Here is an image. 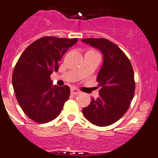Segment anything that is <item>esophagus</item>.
<instances>
[{
  "mask_svg": "<svg viewBox=\"0 0 158 158\" xmlns=\"http://www.w3.org/2000/svg\"><path fill=\"white\" fill-rule=\"evenodd\" d=\"M80 93H81V92L79 91V89H76V88H72L71 89V94L78 95V94H79Z\"/></svg>",
  "mask_w": 158,
  "mask_h": 158,
  "instance_id": "34e87169",
  "label": "esophagus"
}]
</instances>
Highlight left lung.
I'll return each instance as SVG.
<instances>
[{
	"label": "left lung",
	"mask_w": 158,
	"mask_h": 158,
	"mask_svg": "<svg viewBox=\"0 0 158 158\" xmlns=\"http://www.w3.org/2000/svg\"><path fill=\"white\" fill-rule=\"evenodd\" d=\"M82 42L100 50L103 63L96 81L99 96L92 98L82 113L93 124L106 127L119 120L130 107L135 91L134 73L127 56L106 38H85Z\"/></svg>",
	"instance_id": "left-lung-1"
}]
</instances>
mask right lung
Listing matches in <instances>:
<instances>
[{
  "mask_svg": "<svg viewBox=\"0 0 158 158\" xmlns=\"http://www.w3.org/2000/svg\"><path fill=\"white\" fill-rule=\"evenodd\" d=\"M77 38L46 36L32 42L21 54L12 75V85L18 103L31 120L45 123L60 114L69 99L68 85H52V73Z\"/></svg>",
  "mask_w": 158,
  "mask_h": 158,
  "instance_id": "obj_1",
  "label": "right lung"
}]
</instances>
